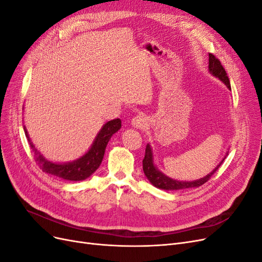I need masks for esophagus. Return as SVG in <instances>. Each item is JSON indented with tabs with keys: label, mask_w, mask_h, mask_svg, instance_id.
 <instances>
[{
	"label": "esophagus",
	"mask_w": 262,
	"mask_h": 262,
	"mask_svg": "<svg viewBox=\"0 0 262 262\" xmlns=\"http://www.w3.org/2000/svg\"><path fill=\"white\" fill-rule=\"evenodd\" d=\"M131 124L137 129H143V128H145L146 124H147L146 118L144 116H142V115H138L132 119Z\"/></svg>",
	"instance_id": "esophagus-1"
}]
</instances>
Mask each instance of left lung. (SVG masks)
<instances>
[{"instance_id": "8db88e82", "label": "left lung", "mask_w": 262, "mask_h": 262, "mask_svg": "<svg viewBox=\"0 0 262 262\" xmlns=\"http://www.w3.org/2000/svg\"><path fill=\"white\" fill-rule=\"evenodd\" d=\"M209 70L213 75L219 77L220 80L222 82H224L228 89L231 90V83H229V78L227 76L225 69L223 68V66H222L220 60L212 53H209ZM223 161H222L220 165H217V167L212 172H210L208 176H205L199 180H194L191 182L178 181L165 176L164 173H162L160 170L156 169V167L153 164L152 149H150L149 144H147L145 148V156L143 160V171L145 173V176L147 177V179L149 180V182H152V185L155 186L156 188L164 189V190H179V189H187V188H195V187L202 186L208 180H210V178L214 175V172L219 169Z\"/></svg>"}]
</instances>
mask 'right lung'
I'll use <instances>...</instances> for the list:
<instances>
[{
	"instance_id": "right-lung-1",
	"label": "right lung",
	"mask_w": 262,
	"mask_h": 262,
	"mask_svg": "<svg viewBox=\"0 0 262 262\" xmlns=\"http://www.w3.org/2000/svg\"><path fill=\"white\" fill-rule=\"evenodd\" d=\"M120 128V119H114L112 121H108L97 134V137L95 139L89 152L81 158H78V160L68 164H54L47 161L46 158L35 148L33 143H31L25 126H24V131H25V136L28 140V143L34 152L35 161L42 171L51 173V175L60 177L62 179L78 181L90 177L92 173L99 167L110 138H112L113 134L116 133Z\"/></svg>"
}]
</instances>
